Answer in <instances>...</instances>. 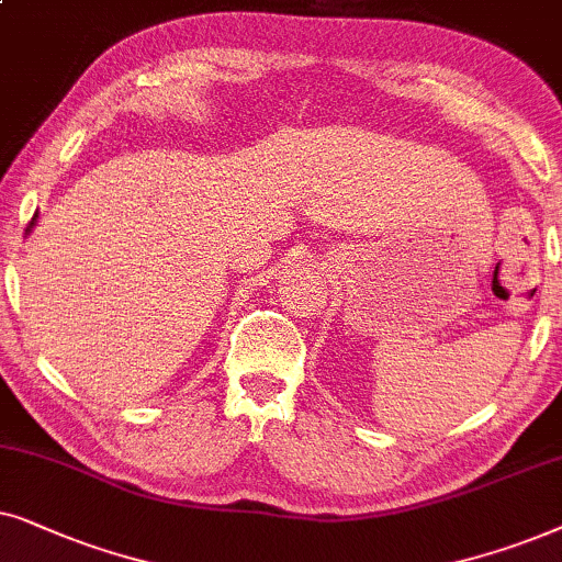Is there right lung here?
Returning <instances> with one entry per match:
<instances>
[{"label":"right lung","mask_w":562,"mask_h":562,"mask_svg":"<svg viewBox=\"0 0 562 562\" xmlns=\"http://www.w3.org/2000/svg\"><path fill=\"white\" fill-rule=\"evenodd\" d=\"M35 218H37V213H35V215H33V221H30V223H27V228H25V234H30V228H33V223H35Z\"/></svg>","instance_id":"obj_1"}]
</instances>
